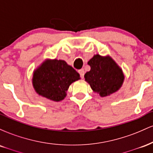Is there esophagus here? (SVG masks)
<instances>
[{
  "label": "esophagus",
  "mask_w": 153,
  "mask_h": 153,
  "mask_svg": "<svg viewBox=\"0 0 153 153\" xmlns=\"http://www.w3.org/2000/svg\"><path fill=\"white\" fill-rule=\"evenodd\" d=\"M78 72H79V73H80V78H84V74H85V71H84V70L81 69V70H80V71H79Z\"/></svg>",
  "instance_id": "obj_1"
}]
</instances>
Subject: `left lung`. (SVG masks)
I'll return each mask as SVG.
<instances>
[{
  "label": "left lung",
  "instance_id": "8db88e82",
  "mask_svg": "<svg viewBox=\"0 0 153 153\" xmlns=\"http://www.w3.org/2000/svg\"><path fill=\"white\" fill-rule=\"evenodd\" d=\"M91 71L84 75L91 89L101 97L109 96L122 87L124 75L120 67L109 56L95 54L88 62Z\"/></svg>",
  "mask_w": 153,
  "mask_h": 153
}]
</instances>
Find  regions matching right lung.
Here are the masks:
<instances>
[{"instance_id": "1", "label": "right lung", "mask_w": 153, "mask_h": 153, "mask_svg": "<svg viewBox=\"0 0 153 153\" xmlns=\"http://www.w3.org/2000/svg\"><path fill=\"white\" fill-rule=\"evenodd\" d=\"M80 75L65 61L47 59L34 71L32 84L39 96L54 101H60L72 82L80 79Z\"/></svg>"}]
</instances>
